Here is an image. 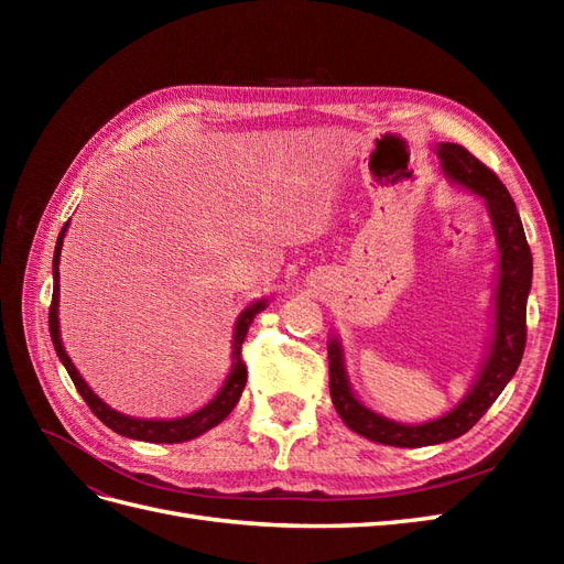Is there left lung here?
<instances>
[{"label": "left lung", "mask_w": 564, "mask_h": 564, "mask_svg": "<svg viewBox=\"0 0 564 564\" xmlns=\"http://www.w3.org/2000/svg\"><path fill=\"white\" fill-rule=\"evenodd\" d=\"M435 152L445 178L485 202L494 237H497L499 261L491 296V338L470 390L452 412L425 423H400L377 414L355 395L346 369L344 344L336 334L329 336V390L340 421L352 433L390 447H429L468 433L501 395L508 381L516 377L527 340L524 319L527 296L532 289V251H529L516 202L497 174L475 160L466 148L437 143Z\"/></svg>", "instance_id": "8db88e82"}]
</instances>
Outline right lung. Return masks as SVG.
<instances>
[{
    "instance_id": "right-lung-1",
    "label": "right lung",
    "mask_w": 564,
    "mask_h": 564,
    "mask_svg": "<svg viewBox=\"0 0 564 564\" xmlns=\"http://www.w3.org/2000/svg\"><path fill=\"white\" fill-rule=\"evenodd\" d=\"M67 226H70V220L63 226L61 235H58V242L54 249V296H51V308H48V332H51V340H54V348L58 360L63 362V367L70 373V379L77 388L79 395L84 398V402L89 404L91 412L104 421L108 429H112L115 433L131 437V440H141V442H158V445H176V442H187V440H195L202 433H207L216 425L224 421L235 404L240 402L242 390L247 386V367L242 362V340L249 332V324L251 319L259 315L265 305L268 299H259L253 301L251 305L240 313L235 322V332H232V365H230V373L226 383L220 386V390L216 395L204 404L197 412L181 416V419H135L129 414L117 412L110 404H106L100 400L96 392L89 388V383L79 377L77 367L73 365L70 357H67L65 348H63V340H61V322H58V299H61V284H58V263H61V249H63V237L67 232Z\"/></svg>"
}]
</instances>
